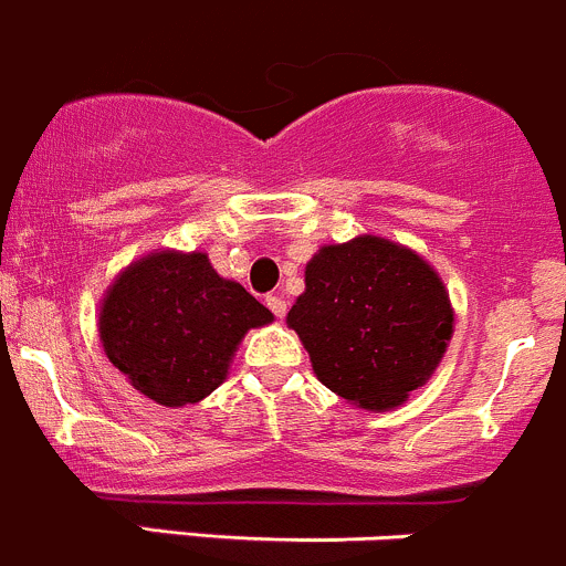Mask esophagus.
Listing matches in <instances>:
<instances>
[{
	"mask_svg": "<svg viewBox=\"0 0 566 566\" xmlns=\"http://www.w3.org/2000/svg\"><path fill=\"white\" fill-rule=\"evenodd\" d=\"M266 305H270V311L275 313L277 318H283L285 311H289V305H285V300H283V296H277V294L266 296Z\"/></svg>",
	"mask_w": 566,
	"mask_h": 566,
	"instance_id": "esophagus-1",
	"label": "esophagus"
}]
</instances>
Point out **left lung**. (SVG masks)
<instances>
[{
	"mask_svg": "<svg viewBox=\"0 0 566 566\" xmlns=\"http://www.w3.org/2000/svg\"><path fill=\"white\" fill-rule=\"evenodd\" d=\"M285 324L300 335L318 382L360 410L388 412L440 366L454 307L423 255L363 233L313 253Z\"/></svg>",
	"mask_w": 566,
	"mask_h": 566,
	"instance_id": "obj_1",
	"label": "left lung"
}]
</instances>
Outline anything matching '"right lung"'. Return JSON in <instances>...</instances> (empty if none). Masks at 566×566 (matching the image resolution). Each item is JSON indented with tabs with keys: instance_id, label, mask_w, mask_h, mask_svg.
Wrapping results in <instances>:
<instances>
[{
	"instance_id": "obj_1",
	"label": "right lung",
	"mask_w": 566,
	"mask_h": 566,
	"mask_svg": "<svg viewBox=\"0 0 566 566\" xmlns=\"http://www.w3.org/2000/svg\"><path fill=\"white\" fill-rule=\"evenodd\" d=\"M206 253L154 250L117 272L98 302V338L134 390L161 407L198 405L220 388L248 329L272 322Z\"/></svg>"
}]
</instances>
